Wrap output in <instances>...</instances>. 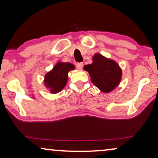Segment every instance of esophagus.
I'll list each match as a JSON object with an SVG mask.
<instances>
[{"label":"esophagus","mask_w":158,"mask_h":158,"mask_svg":"<svg viewBox=\"0 0 158 158\" xmlns=\"http://www.w3.org/2000/svg\"><path fill=\"white\" fill-rule=\"evenodd\" d=\"M83 67V62H78V63H77V64H76V68L77 69H79V70H82Z\"/></svg>","instance_id":"esophagus-1"}]
</instances>
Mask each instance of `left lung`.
I'll return each instance as SVG.
<instances>
[{
    "instance_id": "8db88e82",
    "label": "left lung",
    "mask_w": 158,
    "mask_h": 158,
    "mask_svg": "<svg viewBox=\"0 0 158 158\" xmlns=\"http://www.w3.org/2000/svg\"><path fill=\"white\" fill-rule=\"evenodd\" d=\"M84 69L89 73L94 85L105 93L114 89L122 77V70L118 64L99 54H96L93 63L85 65Z\"/></svg>"
}]
</instances>
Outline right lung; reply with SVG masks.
Masks as SVG:
<instances>
[{"instance_id": "obj_1", "label": "right lung", "mask_w": 158, "mask_h": 158, "mask_svg": "<svg viewBox=\"0 0 158 158\" xmlns=\"http://www.w3.org/2000/svg\"><path fill=\"white\" fill-rule=\"evenodd\" d=\"M74 65L68 62H58L44 78V84L51 93L57 94L61 91L68 82V74Z\"/></svg>"}]
</instances>
